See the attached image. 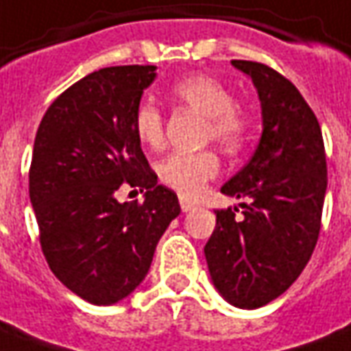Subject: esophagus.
<instances>
[{
	"instance_id": "obj_1",
	"label": "esophagus",
	"mask_w": 351,
	"mask_h": 351,
	"mask_svg": "<svg viewBox=\"0 0 351 351\" xmlns=\"http://www.w3.org/2000/svg\"><path fill=\"white\" fill-rule=\"evenodd\" d=\"M180 206H181V212H191V210H195V208H197V202H191L189 199L180 197Z\"/></svg>"
}]
</instances>
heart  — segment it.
Wrapping results in <instances>:
<instances>
[{
  "label": "heart",
  "instance_id": "heart-1",
  "mask_svg": "<svg viewBox=\"0 0 351 351\" xmlns=\"http://www.w3.org/2000/svg\"><path fill=\"white\" fill-rule=\"evenodd\" d=\"M171 95L181 105L189 106L206 118V139L226 149H237L243 145L248 134V120L245 112L233 105V93L219 80L206 74L187 76L173 84ZM134 132L143 147L158 149L164 141L160 108L143 101L135 110ZM217 171L219 158L212 151L171 152L156 164L158 180L183 197L199 195L208 181L216 178Z\"/></svg>",
  "mask_w": 351,
  "mask_h": 351
}]
</instances>
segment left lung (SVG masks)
Here are the masks:
<instances>
[{
    "label": "left lung",
    "mask_w": 351,
    "mask_h": 351,
    "mask_svg": "<svg viewBox=\"0 0 351 351\" xmlns=\"http://www.w3.org/2000/svg\"><path fill=\"white\" fill-rule=\"evenodd\" d=\"M252 80L262 106V135L252 158L221 187L245 199L239 210H216L204 246L216 291L237 308L256 309L300 277L317 245L327 193L323 135L300 91L277 70L231 60Z\"/></svg>",
    "instance_id": "left-lung-1"
}]
</instances>
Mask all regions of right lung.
<instances>
[{
	"label": "right lung",
	"instance_id": "obj_1",
	"mask_svg": "<svg viewBox=\"0 0 351 351\" xmlns=\"http://www.w3.org/2000/svg\"><path fill=\"white\" fill-rule=\"evenodd\" d=\"M156 66L91 72L42 118L30 166V202L51 271L89 304L112 306L143 282L154 248L180 216L178 195L158 185L134 132ZM128 182L141 205L118 203Z\"/></svg>",
	"mask_w": 351,
	"mask_h": 351
}]
</instances>
